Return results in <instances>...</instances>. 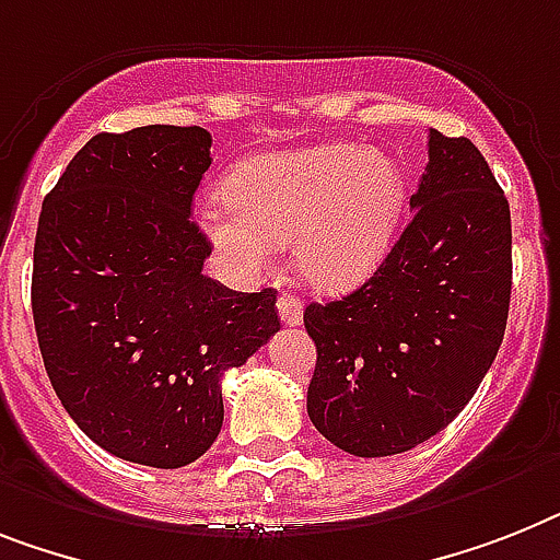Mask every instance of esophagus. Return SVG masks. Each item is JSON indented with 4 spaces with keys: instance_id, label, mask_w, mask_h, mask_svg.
<instances>
[{
    "instance_id": "34e87169",
    "label": "esophagus",
    "mask_w": 560,
    "mask_h": 560,
    "mask_svg": "<svg viewBox=\"0 0 560 560\" xmlns=\"http://www.w3.org/2000/svg\"><path fill=\"white\" fill-rule=\"evenodd\" d=\"M277 308H280V320L285 326H300L303 323V306H300V300L294 294H280Z\"/></svg>"
}]
</instances>
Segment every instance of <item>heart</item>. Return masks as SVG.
<instances>
[{
	"label": "heart",
	"mask_w": 560,
	"mask_h": 560,
	"mask_svg": "<svg viewBox=\"0 0 560 560\" xmlns=\"http://www.w3.org/2000/svg\"><path fill=\"white\" fill-rule=\"evenodd\" d=\"M404 202V174L389 156L331 142L240 163L225 197L197 208V225L234 275H260L291 243L314 289L349 291L383 262Z\"/></svg>",
	"instance_id": "obj_1"
}]
</instances>
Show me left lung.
<instances>
[{"mask_svg": "<svg viewBox=\"0 0 560 560\" xmlns=\"http://www.w3.org/2000/svg\"><path fill=\"white\" fill-rule=\"evenodd\" d=\"M381 269L303 312L317 346L308 418L337 450L400 455L446 429L489 372L510 314V202L466 137L429 128V165Z\"/></svg>", "mask_w": 560, "mask_h": 560, "instance_id": "8db88e82", "label": "left lung"}]
</instances>
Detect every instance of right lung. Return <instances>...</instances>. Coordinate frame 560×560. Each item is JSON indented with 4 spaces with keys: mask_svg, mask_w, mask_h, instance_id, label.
<instances>
[{
    "mask_svg": "<svg viewBox=\"0 0 560 560\" xmlns=\"http://www.w3.org/2000/svg\"><path fill=\"white\" fill-rule=\"evenodd\" d=\"M211 165L206 128L96 133L45 197L31 306L65 412L96 446L177 469L223 427L220 381L277 329V291L202 275L211 243L191 200Z\"/></svg>",
    "mask_w": 560,
    "mask_h": 560,
    "instance_id": "add662e5",
    "label": "right lung"
}]
</instances>
